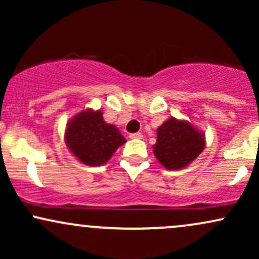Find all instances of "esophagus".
Listing matches in <instances>:
<instances>
[{
  "mask_svg": "<svg viewBox=\"0 0 259 259\" xmlns=\"http://www.w3.org/2000/svg\"><path fill=\"white\" fill-rule=\"evenodd\" d=\"M129 138H130V139H142V134H140V133L130 134Z\"/></svg>",
  "mask_w": 259,
  "mask_h": 259,
  "instance_id": "esophagus-1",
  "label": "esophagus"
}]
</instances>
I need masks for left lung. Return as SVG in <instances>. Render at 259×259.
Returning a JSON list of instances; mask_svg holds the SVG:
<instances>
[{"label":"left lung","mask_w":259,"mask_h":259,"mask_svg":"<svg viewBox=\"0 0 259 259\" xmlns=\"http://www.w3.org/2000/svg\"><path fill=\"white\" fill-rule=\"evenodd\" d=\"M153 153L169 170H179L197 158L206 147L204 133L190 121L170 117L157 129Z\"/></svg>","instance_id":"8db88e82"}]
</instances>
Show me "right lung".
Instances as JSON below:
<instances>
[{
	"mask_svg": "<svg viewBox=\"0 0 259 259\" xmlns=\"http://www.w3.org/2000/svg\"><path fill=\"white\" fill-rule=\"evenodd\" d=\"M101 109L88 108L67 123L64 141L69 152L82 164L99 167L108 162L126 142L118 127L103 120Z\"/></svg>",
	"mask_w": 259,
	"mask_h": 259,
	"instance_id": "add662e5",
	"label": "right lung"
}]
</instances>
